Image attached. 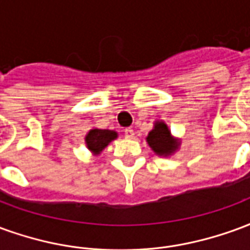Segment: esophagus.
I'll return each instance as SVG.
<instances>
[{"label": "esophagus", "mask_w": 250, "mask_h": 250, "mask_svg": "<svg viewBox=\"0 0 250 250\" xmlns=\"http://www.w3.org/2000/svg\"><path fill=\"white\" fill-rule=\"evenodd\" d=\"M134 135H135V134H134V130H132V128H125V136L127 138V139H132V138H134Z\"/></svg>", "instance_id": "34e87169"}]
</instances>
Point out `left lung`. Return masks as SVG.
Instances as JSON below:
<instances>
[{
    "label": "left lung",
    "instance_id": "obj_1",
    "mask_svg": "<svg viewBox=\"0 0 250 250\" xmlns=\"http://www.w3.org/2000/svg\"><path fill=\"white\" fill-rule=\"evenodd\" d=\"M147 142L154 151L159 155H168L178 148L179 143L170 135L167 125L163 122H157L155 127L150 131Z\"/></svg>",
    "mask_w": 250,
    "mask_h": 250
}]
</instances>
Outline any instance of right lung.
<instances>
[{
    "label": "right lung",
    "instance_id": "right-lung-1",
    "mask_svg": "<svg viewBox=\"0 0 250 250\" xmlns=\"http://www.w3.org/2000/svg\"><path fill=\"white\" fill-rule=\"evenodd\" d=\"M116 136H118V134L115 131L93 128L85 136V143H87V147L91 151L99 154L103 148L108 146L109 142L114 141Z\"/></svg>",
    "mask_w": 250,
    "mask_h": 250
}]
</instances>
